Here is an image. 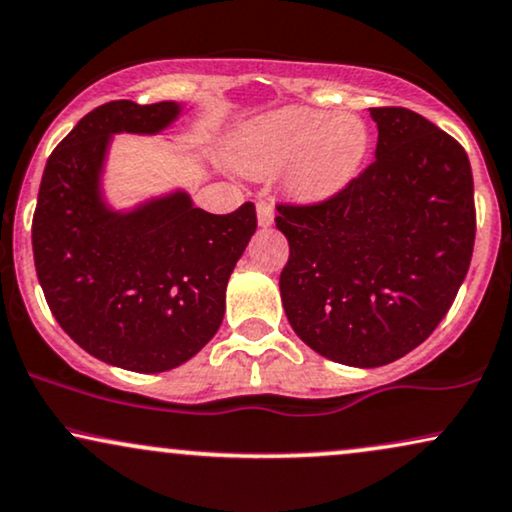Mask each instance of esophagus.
I'll return each instance as SVG.
<instances>
[{"label": "esophagus", "instance_id": "esophagus-1", "mask_svg": "<svg viewBox=\"0 0 512 512\" xmlns=\"http://www.w3.org/2000/svg\"><path fill=\"white\" fill-rule=\"evenodd\" d=\"M256 216H258V225H261V227L273 225V220H275L273 204H268V201H258V204H256Z\"/></svg>", "mask_w": 512, "mask_h": 512}]
</instances>
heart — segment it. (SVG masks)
<instances>
[{
  "label": "heart",
  "mask_w": 512,
  "mask_h": 512,
  "mask_svg": "<svg viewBox=\"0 0 512 512\" xmlns=\"http://www.w3.org/2000/svg\"><path fill=\"white\" fill-rule=\"evenodd\" d=\"M370 149V132L353 113H325L308 106L266 113L242 135V161L251 173L287 168L296 199L323 201L349 185Z\"/></svg>",
  "instance_id": "heart-1"
}]
</instances>
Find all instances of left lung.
<instances>
[{
  "label": "left lung",
  "mask_w": 512,
  "mask_h": 512,
  "mask_svg": "<svg viewBox=\"0 0 512 512\" xmlns=\"http://www.w3.org/2000/svg\"><path fill=\"white\" fill-rule=\"evenodd\" d=\"M375 161L315 204H277L289 242L280 294L289 325L320 356L377 368L441 323L475 246V185L460 144L401 106L370 109Z\"/></svg>",
  "instance_id": "left-lung-1"
}]
</instances>
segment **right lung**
<instances>
[{
    "instance_id": "right-lung-1",
    "label": "right lung",
    "mask_w": 512,
    "mask_h": 512,
    "mask_svg": "<svg viewBox=\"0 0 512 512\" xmlns=\"http://www.w3.org/2000/svg\"><path fill=\"white\" fill-rule=\"evenodd\" d=\"M175 102L97 106L44 166L33 216V256L49 311L99 361L135 372L178 368L208 344L225 313L232 268L256 232V206L216 216L185 192L130 213L99 194L113 132L154 135Z\"/></svg>"
}]
</instances>
